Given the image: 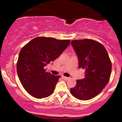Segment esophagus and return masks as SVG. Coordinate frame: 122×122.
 Listing matches in <instances>:
<instances>
[{
    "mask_svg": "<svg viewBox=\"0 0 122 122\" xmlns=\"http://www.w3.org/2000/svg\"><path fill=\"white\" fill-rule=\"evenodd\" d=\"M62 78L64 80H68V79H69V77H65V76H62Z\"/></svg>",
    "mask_w": 122,
    "mask_h": 122,
    "instance_id": "1",
    "label": "esophagus"
}]
</instances>
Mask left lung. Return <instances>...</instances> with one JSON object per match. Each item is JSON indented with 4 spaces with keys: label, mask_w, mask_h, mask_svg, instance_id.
<instances>
[{
    "label": "left lung",
    "mask_w": 122,
    "mask_h": 122,
    "mask_svg": "<svg viewBox=\"0 0 122 122\" xmlns=\"http://www.w3.org/2000/svg\"><path fill=\"white\" fill-rule=\"evenodd\" d=\"M71 44L77 56L79 68L84 69L85 72V77L77 80L71 92L79 100H89L100 93L108 82L111 62L104 46L96 41L73 40Z\"/></svg>",
    "instance_id": "obj_1"
}]
</instances>
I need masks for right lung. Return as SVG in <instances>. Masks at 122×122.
<instances>
[{"mask_svg": "<svg viewBox=\"0 0 122 122\" xmlns=\"http://www.w3.org/2000/svg\"><path fill=\"white\" fill-rule=\"evenodd\" d=\"M70 42L71 40L40 37L35 38L22 47L16 69L22 86L30 95L42 99L54 92L61 76L46 72L44 67L58 58Z\"/></svg>", "mask_w": 122, "mask_h": 122, "instance_id": "add662e5", "label": "right lung"}]
</instances>
